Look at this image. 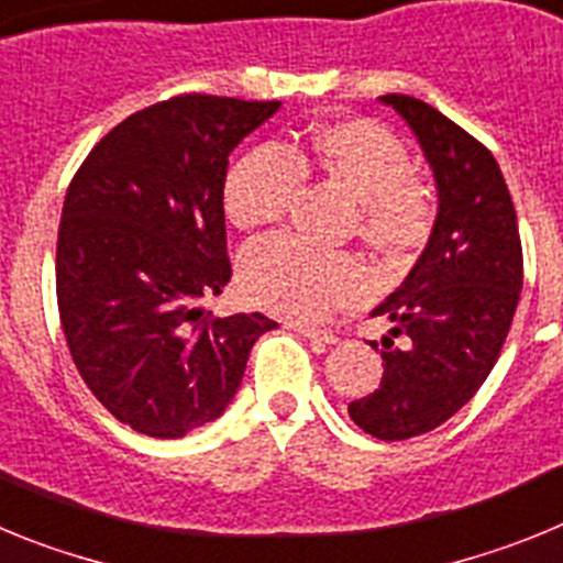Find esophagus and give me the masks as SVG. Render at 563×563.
Wrapping results in <instances>:
<instances>
[{"instance_id": "1", "label": "esophagus", "mask_w": 563, "mask_h": 563, "mask_svg": "<svg viewBox=\"0 0 563 563\" xmlns=\"http://www.w3.org/2000/svg\"><path fill=\"white\" fill-rule=\"evenodd\" d=\"M292 330H296L298 335L310 338V341L324 343V346H332V343L338 341V338L332 335V332H327V330H316V327H307V324H292Z\"/></svg>"}]
</instances>
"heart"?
<instances>
[{
	"mask_svg": "<svg viewBox=\"0 0 563 563\" xmlns=\"http://www.w3.org/2000/svg\"><path fill=\"white\" fill-rule=\"evenodd\" d=\"M321 172L357 200V231L377 251L402 256L426 245L434 228V194L417 180L395 134L369 121L318 129L307 148L265 143L239 157L225 180V213L242 231L276 225L290 213L307 174ZM253 305L290 321H321L366 290V267L298 236L258 242L239 262Z\"/></svg>",
	"mask_w": 563,
	"mask_h": 563,
	"instance_id": "b5f03b06",
	"label": "heart"
}]
</instances>
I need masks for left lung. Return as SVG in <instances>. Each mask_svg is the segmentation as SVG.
Returning <instances> with one entry per match:
<instances>
[{
	"label": "left lung",
	"mask_w": 563,
	"mask_h": 563,
	"mask_svg": "<svg viewBox=\"0 0 563 563\" xmlns=\"http://www.w3.org/2000/svg\"><path fill=\"white\" fill-rule=\"evenodd\" d=\"M409 123L437 183L429 245L372 316L383 335V377L350 402L366 434L397 442L434 431L494 369L521 292V239L499 163L476 137L411 96H380ZM377 350V343L372 341Z\"/></svg>",
	"instance_id": "8db88e82"
}]
</instances>
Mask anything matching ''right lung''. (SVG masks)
<instances>
[{
  "mask_svg": "<svg viewBox=\"0 0 563 563\" xmlns=\"http://www.w3.org/2000/svg\"><path fill=\"white\" fill-rule=\"evenodd\" d=\"M278 101L174 96L129 114L64 197L56 296L69 355L103 409L157 440L217 420L236 395L262 312L211 318L231 282L228 154Z\"/></svg>",
  "mask_w": 563,
  "mask_h": 563,
  "instance_id": "add662e5",
  "label": "right lung"
}]
</instances>
